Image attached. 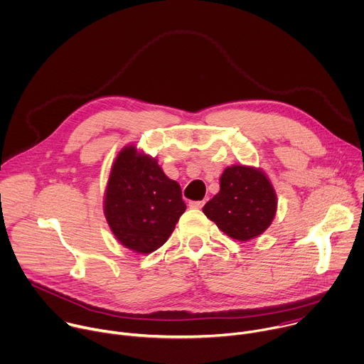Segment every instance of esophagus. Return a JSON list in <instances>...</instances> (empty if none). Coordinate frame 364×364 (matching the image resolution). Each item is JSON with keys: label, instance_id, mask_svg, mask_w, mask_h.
<instances>
[{"label": "esophagus", "instance_id": "34e87169", "mask_svg": "<svg viewBox=\"0 0 364 364\" xmlns=\"http://www.w3.org/2000/svg\"><path fill=\"white\" fill-rule=\"evenodd\" d=\"M203 205H205L203 200H192V202H189V206L193 208V209H200Z\"/></svg>", "mask_w": 364, "mask_h": 364}]
</instances>
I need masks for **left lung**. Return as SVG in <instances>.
<instances>
[{"instance_id":"1","label":"left lung","mask_w":364,"mask_h":364,"mask_svg":"<svg viewBox=\"0 0 364 364\" xmlns=\"http://www.w3.org/2000/svg\"><path fill=\"white\" fill-rule=\"evenodd\" d=\"M277 193L258 168L232 165L220 178V192L203 206V213L232 240L245 242L268 230L277 212Z\"/></svg>"}]
</instances>
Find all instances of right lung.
Instances as JSON below:
<instances>
[{
    "label": "right lung",
    "instance_id": "add662e5",
    "mask_svg": "<svg viewBox=\"0 0 364 364\" xmlns=\"http://www.w3.org/2000/svg\"><path fill=\"white\" fill-rule=\"evenodd\" d=\"M185 209L179 183L165 175L155 158L140 152L136 144H127L117 154L103 210L123 247L137 254L156 251L168 241Z\"/></svg>",
    "mask_w": 364,
    "mask_h": 364
}]
</instances>
